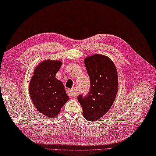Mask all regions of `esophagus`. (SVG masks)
I'll use <instances>...</instances> for the list:
<instances>
[{"label": "esophagus", "mask_w": 156, "mask_h": 156, "mask_svg": "<svg viewBox=\"0 0 156 156\" xmlns=\"http://www.w3.org/2000/svg\"><path fill=\"white\" fill-rule=\"evenodd\" d=\"M67 94L69 95V97H75V96L77 95V92H76L74 88H72V89H68Z\"/></svg>", "instance_id": "esophagus-1"}]
</instances>
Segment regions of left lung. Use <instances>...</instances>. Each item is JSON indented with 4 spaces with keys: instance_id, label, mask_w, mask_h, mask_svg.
Here are the masks:
<instances>
[{
    "instance_id": "left-lung-1",
    "label": "left lung",
    "mask_w": 156,
    "mask_h": 156,
    "mask_svg": "<svg viewBox=\"0 0 156 156\" xmlns=\"http://www.w3.org/2000/svg\"><path fill=\"white\" fill-rule=\"evenodd\" d=\"M84 64L90 78V91L78 97L84 117L94 121L110 109L118 90L117 71L114 63L107 56L95 54L85 58Z\"/></svg>"
}]
</instances>
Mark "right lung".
<instances>
[{"mask_svg": "<svg viewBox=\"0 0 156 156\" xmlns=\"http://www.w3.org/2000/svg\"><path fill=\"white\" fill-rule=\"evenodd\" d=\"M60 61H44L36 67L29 83V94L33 103L46 117H55L68 101L62 82L55 74L61 67Z\"/></svg>", "mask_w": 156, "mask_h": 156, "instance_id": "add662e5", "label": "right lung"}]
</instances>
